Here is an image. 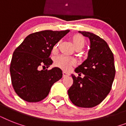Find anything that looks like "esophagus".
Masks as SVG:
<instances>
[{"instance_id": "34e87169", "label": "esophagus", "mask_w": 126, "mask_h": 126, "mask_svg": "<svg viewBox=\"0 0 126 126\" xmlns=\"http://www.w3.org/2000/svg\"><path fill=\"white\" fill-rule=\"evenodd\" d=\"M69 76V73H66V72H63V78H65L66 77H68Z\"/></svg>"}]
</instances>
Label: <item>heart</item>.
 Wrapping results in <instances>:
<instances>
[{"label": "heart", "mask_w": 126, "mask_h": 126, "mask_svg": "<svg viewBox=\"0 0 126 126\" xmlns=\"http://www.w3.org/2000/svg\"><path fill=\"white\" fill-rule=\"evenodd\" d=\"M72 42L73 46L76 49L77 48H82L85 44V38L84 36L80 34H74L72 38ZM59 46V42L57 43L53 47V51H55L57 49ZM54 64L56 67L63 69L64 71H69L71 67L75 64V60L73 58L65 56V55H59L54 59Z\"/></svg>", "instance_id": "1"}]
</instances>
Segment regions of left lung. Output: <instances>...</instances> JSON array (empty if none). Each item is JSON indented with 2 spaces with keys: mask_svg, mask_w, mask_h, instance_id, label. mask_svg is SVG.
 I'll return each instance as SVG.
<instances>
[{
  "mask_svg": "<svg viewBox=\"0 0 126 126\" xmlns=\"http://www.w3.org/2000/svg\"><path fill=\"white\" fill-rule=\"evenodd\" d=\"M90 39L88 58L75 69L73 84L68 90L69 99L75 105L83 108L95 107L103 101L111 90L115 77L114 55L107 43L96 34L79 31ZM84 75V78L81 74Z\"/></svg>",
  "mask_w": 126,
  "mask_h": 126,
  "instance_id": "8db88e82",
  "label": "left lung"
}]
</instances>
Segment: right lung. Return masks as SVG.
Segmentation results:
<instances>
[{"label": "right lung", "instance_id": "1", "mask_svg": "<svg viewBox=\"0 0 126 126\" xmlns=\"http://www.w3.org/2000/svg\"><path fill=\"white\" fill-rule=\"evenodd\" d=\"M69 31L34 32L15 49L10 67L11 80L15 92L22 99L30 103L42 101L52 85L62 78V71L58 67L51 70H44V67L52 64L49 55L53 46Z\"/></svg>", "mask_w": 126, "mask_h": 126}]
</instances>
